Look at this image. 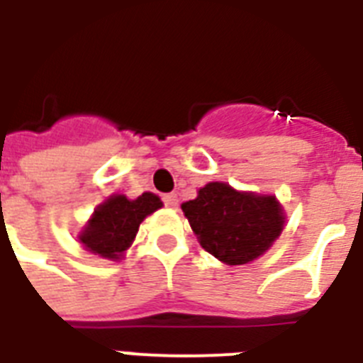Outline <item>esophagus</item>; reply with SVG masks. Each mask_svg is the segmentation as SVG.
Masks as SVG:
<instances>
[{"instance_id":"34e87169","label":"esophagus","mask_w":363,"mask_h":363,"mask_svg":"<svg viewBox=\"0 0 363 363\" xmlns=\"http://www.w3.org/2000/svg\"><path fill=\"white\" fill-rule=\"evenodd\" d=\"M162 199H164V205L169 208H175L177 205H179V197H177V194H166Z\"/></svg>"}]
</instances>
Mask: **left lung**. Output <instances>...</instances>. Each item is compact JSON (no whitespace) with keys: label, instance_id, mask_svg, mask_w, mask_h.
Returning a JSON list of instances; mask_svg holds the SVG:
<instances>
[{"label":"left lung","instance_id":"8db88e82","mask_svg":"<svg viewBox=\"0 0 363 363\" xmlns=\"http://www.w3.org/2000/svg\"><path fill=\"white\" fill-rule=\"evenodd\" d=\"M181 208L199 244L225 264L261 257L284 231L285 214L276 197L238 191L225 182H208Z\"/></svg>","mask_w":363,"mask_h":363}]
</instances>
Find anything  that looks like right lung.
Returning <instances> with one entry per match:
<instances>
[{
	"label": "right lung",
	"mask_w": 363,
	"mask_h": 363,
	"mask_svg": "<svg viewBox=\"0 0 363 363\" xmlns=\"http://www.w3.org/2000/svg\"><path fill=\"white\" fill-rule=\"evenodd\" d=\"M160 207V197L151 191L141 194L138 199L113 194L95 208L78 240L99 257L121 259L134 242L140 223Z\"/></svg>",
	"instance_id": "right-lung-1"
}]
</instances>
